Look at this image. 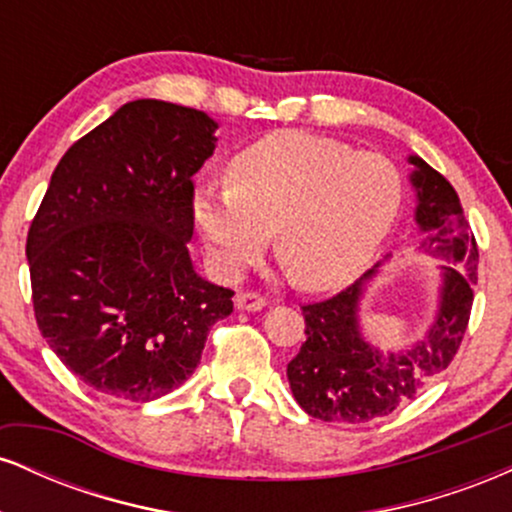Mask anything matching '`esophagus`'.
I'll use <instances>...</instances> for the list:
<instances>
[{"mask_svg": "<svg viewBox=\"0 0 512 512\" xmlns=\"http://www.w3.org/2000/svg\"><path fill=\"white\" fill-rule=\"evenodd\" d=\"M267 301L260 296V293L252 291H238L236 293V308L238 310H248V313H255V310H262Z\"/></svg>", "mask_w": 512, "mask_h": 512, "instance_id": "obj_1", "label": "esophagus"}]
</instances>
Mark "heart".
I'll use <instances>...</instances> for the list:
<instances>
[{
	"mask_svg": "<svg viewBox=\"0 0 512 512\" xmlns=\"http://www.w3.org/2000/svg\"><path fill=\"white\" fill-rule=\"evenodd\" d=\"M228 180L192 195V219L216 272L238 276L276 231L281 267L313 293L344 289L366 272L404 197L390 158L301 129L245 146Z\"/></svg>",
	"mask_w": 512,
	"mask_h": 512,
	"instance_id": "obj_1",
	"label": "heart"
}]
</instances>
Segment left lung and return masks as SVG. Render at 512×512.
Masks as SVG:
<instances>
[{"instance_id":"left-lung-1","label":"left lung","mask_w":512,"mask_h":512,"mask_svg":"<svg viewBox=\"0 0 512 512\" xmlns=\"http://www.w3.org/2000/svg\"><path fill=\"white\" fill-rule=\"evenodd\" d=\"M416 190V223L426 233L421 250L440 264L438 310L426 337L407 351H378L358 325L363 289L380 264L337 296L303 305L305 342L286 368L296 402L320 421L366 424L414 399L428 380L450 366L467 332L477 284L479 250L460 197L424 158L409 156Z\"/></svg>"}]
</instances>
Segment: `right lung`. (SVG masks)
<instances>
[{
  "mask_svg": "<svg viewBox=\"0 0 512 512\" xmlns=\"http://www.w3.org/2000/svg\"><path fill=\"white\" fill-rule=\"evenodd\" d=\"M207 113L125 103L57 163L26 240L40 332L101 395L151 402L197 368L233 291L187 252L192 175L216 149Z\"/></svg>",
  "mask_w": 512,
  "mask_h": 512,
  "instance_id": "1",
  "label": "right lung"
}]
</instances>
